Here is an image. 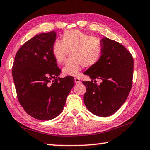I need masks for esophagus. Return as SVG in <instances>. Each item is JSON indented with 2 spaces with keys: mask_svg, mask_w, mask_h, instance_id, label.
I'll return each mask as SVG.
<instances>
[{
  "mask_svg": "<svg viewBox=\"0 0 150 150\" xmlns=\"http://www.w3.org/2000/svg\"><path fill=\"white\" fill-rule=\"evenodd\" d=\"M74 81H75V82L76 84H79V83H80V82H81V80H80V79L79 78H75L74 79Z\"/></svg>",
  "mask_w": 150,
  "mask_h": 150,
  "instance_id": "obj_1",
  "label": "esophagus"
}]
</instances>
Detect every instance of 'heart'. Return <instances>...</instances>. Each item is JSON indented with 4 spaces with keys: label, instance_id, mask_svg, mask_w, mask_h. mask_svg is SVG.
<instances>
[{
    "label": "heart",
    "instance_id": "obj_1",
    "mask_svg": "<svg viewBox=\"0 0 150 150\" xmlns=\"http://www.w3.org/2000/svg\"><path fill=\"white\" fill-rule=\"evenodd\" d=\"M70 59L62 69L66 76H77L83 66H95L100 60L103 46L100 40L76 30H67L63 34L62 40H57L52 46V55L56 62L62 64L66 59L68 51Z\"/></svg>",
    "mask_w": 150,
    "mask_h": 150
}]
</instances>
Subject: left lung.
I'll list each match as a JSON object with an SVG mask.
<instances>
[{"mask_svg": "<svg viewBox=\"0 0 150 150\" xmlns=\"http://www.w3.org/2000/svg\"><path fill=\"white\" fill-rule=\"evenodd\" d=\"M103 53L100 60L90 67L84 74L91 80L100 79L99 85L95 80L83 81L86 91L84 102L89 111L98 116L114 114L125 103L132 86L133 58L120 43L104 37L100 40Z\"/></svg>", "mask_w": 150, "mask_h": 150, "instance_id": "left-lung-1", "label": "left lung"}]
</instances>
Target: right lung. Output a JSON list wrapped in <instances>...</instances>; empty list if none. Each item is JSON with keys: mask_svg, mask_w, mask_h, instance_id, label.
<instances>
[{"mask_svg": "<svg viewBox=\"0 0 150 150\" xmlns=\"http://www.w3.org/2000/svg\"><path fill=\"white\" fill-rule=\"evenodd\" d=\"M56 35L51 31L28 40L17 51L12 68L19 103L27 114L41 120L59 116L74 85L71 76L59 77L61 70L51 51Z\"/></svg>", "mask_w": 150, "mask_h": 150, "instance_id": "1", "label": "right lung"}]
</instances>
